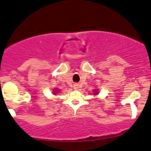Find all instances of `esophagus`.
<instances>
[{
    "mask_svg": "<svg viewBox=\"0 0 151 151\" xmlns=\"http://www.w3.org/2000/svg\"><path fill=\"white\" fill-rule=\"evenodd\" d=\"M73 88H74V89H75V90H77L78 88V84H75V85H74Z\"/></svg>",
    "mask_w": 151,
    "mask_h": 151,
    "instance_id": "1",
    "label": "esophagus"
}]
</instances>
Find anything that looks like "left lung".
Masks as SVG:
<instances>
[{
	"label": "left lung",
	"mask_w": 151,
	"mask_h": 151,
	"mask_svg": "<svg viewBox=\"0 0 151 151\" xmlns=\"http://www.w3.org/2000/svg\"><path fill=\"white\" fill-rule=\"evenodd\" d=\"M97 90H96V92H95V94H97Z\"/></svg>",
	"instance_id": "1"
}]
</instances>
